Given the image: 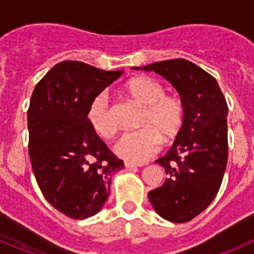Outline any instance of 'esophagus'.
Masks as SVG:
<instances>
[{
	"mask_svg": "<svg viewBox=\"0 0 254 254\" xmlns=\"http://www.w3.org/2000/svg\"><path fill=\"white\" fill-rule=\"evenodd\" d=\"M125 167L127 168V169H132V168L142 167V164H136V163H132V161H125Z\"/></svg>",
	"mask_w": 254,
	"mask_h": 254,
	"instance_id": "obj_1",
	"label": "esophagus"
}]
</instances>
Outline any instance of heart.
Returning a JSON list of instances; mask_svg holds the SVG:
<instances>
[{
    "instance_id": "obj_1",
    "label": "heart",
    "mask_w": 254,
    "mask_h": 254,
    "mask_svg": "<svg viewBox=\"0 0 254 254\" xmlns=\"http://www.w3.org/2000/svg\"><path fill=\"white\" fill-rule=\"evenodd\" d=\"M123 93L142 105L141 128L127 132L116 143L117 155L132 163H143L154 156L161 142H172L183 131L186 107L178 95L165 94L163 85L149 76H136L126 81ZM86 122L99 137L109 140L116 134L117 122L104 94L89 103Z\"/></svg>"
}]
</instances>
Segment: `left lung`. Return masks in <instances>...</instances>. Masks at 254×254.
<instances>
[{"label": "left lung", "mask_w": 254, "mask_h": 254, "mask_svg": "<svg viewBox=\"0 0 254 254\" xmlns=\"http://www.w3.org/2000/svg\"><path fill=\"white\" fill-rule=\"evenodd\" d=\"M141 69L167 78L185 103L183 131L167 155L155 161L168 178L147 196L163 219L187 223L208 207L223 182L228 163V104L216 78L190 61H160Z\"/></svg>", "instance_id": "left-lung-1"}]
</instances>
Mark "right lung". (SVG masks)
Listing matches in <instances>:
<instances>
[{"label":"right lung","mask_w":254,"mask_h":254,"mask_svg":"<svg viewBox=\"0 0 254 254\" xmlns=\"http://www.w3.org/2000/svg\"><path fill=\"white\" fill-rule=\"evenodd\" d=\"M122 72L64 61L49 69L31 94L28 129L33 173L44 198L71 219L99 212L112 177L125 168L86 122L91 99Z\"/></svg>","instance_id":"add662e5"}]
</instances>
